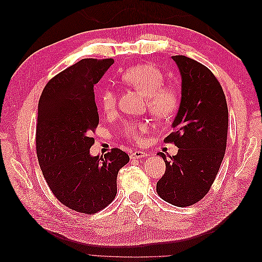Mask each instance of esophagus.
Masks as SVG:
<instances>
[{
  "instance_id": "esophagus-1",
  "label": "esophagus",
  "mask_w": 262,
  "mask_h": 262,
  "mask_svg": "<svg viewBox=\"0 0 262 262\" xmlns=\"http://www.w3.org/2000/svg\"><path fill=\"white\" fill-rule=\"evenodd\" d=\"M147 154L145 152H141V150H137V152H133L130 157L132 160H137V158H142V157H146Z\"/></svg>"
}]
</instances>
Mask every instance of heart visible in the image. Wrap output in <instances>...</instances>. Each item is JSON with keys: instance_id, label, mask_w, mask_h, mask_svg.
Returning <instances> with one entry per match:
<instances>
[{"instance_id": "obj_1", "label": "heart", "mask_w": 262, "mask_h": 262, "mask_svg": "<svg viewBox=\"0 0 262 262\" xmlns=\"http://www.w3.org/2000/svg\"><path fill=\"white\" fill-rule=\"evenodd\" d=\"M121 81L145 96L148 112L157 120H167L176 113L179 105V94L173 86L164 84L165 76L154 64H138L125 70L121 75ZM99 104L105 114L114 113L117 106L115 90H102ZM147 130L146 122H126L124 124L125 136L137 142Z\"/></svg>"}]
</instances>
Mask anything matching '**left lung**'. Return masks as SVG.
<instances>
[{"instance_id":"1","label":"left lung","mask_w":262,"mask_h":262,"mask_svg":"<svg viewBox=\"0 0 262 262\" xmlns=\"http://www.w3.org/2000/svg\"><path fill=\"white\" fill-rule=\"evenodd\" d=\"M181 76V98L171 123L173 132L165 139L178 153L158 152L166 164L156 191L177 207H189L209 192L224 158L228 110L223 90L211 71L185 55H173Z\"/></svg>"}]
</instances>
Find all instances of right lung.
<instances>
[{
	"label": "right lung",
	"instance_id": "right-lung-1",
	"mask_svg": "<svg viewBox=\"0 0 262 262\" xmlns=\"http://www.w3.org/2000/svg\"><path fill=\"white\" fill-rule=\"evenodd\" d=\"M113 59H83L45 86L38 104L36 148L43 177L55 198L71 210L92 214L117 194V176L129 155L119 148L92 156L99 122L94 85Z\"/></svg>",
	"mask_w": 262,
	"mask_h": 262
}]
</instances>
